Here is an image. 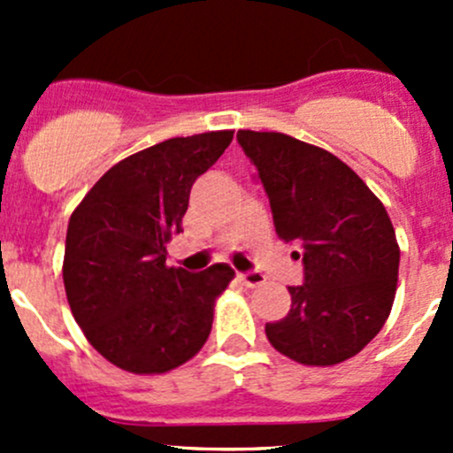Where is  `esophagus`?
<instances>
[{"instance_id": "34e87169", "label": "esophagus", "mask_w": 453, "mask_h": 453, "mask_svg": "<svg viewBox=\"0 0 453 453\" xmlns=\"http://www.w3.org/2000/svg\"><path fill=\"white\" fill-rule=\"evenodd\" d=\"M241 282H243L245 287H250V289H254V287H263L265 285V276L258 272H245V273H239Z\"/></svg>"}]
</instances>
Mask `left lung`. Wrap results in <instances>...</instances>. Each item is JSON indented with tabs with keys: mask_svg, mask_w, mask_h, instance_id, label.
I'll return each instance as SVG.
<instances>
[{
	"mask_svg": "<svg viewBox=\"0 0 453 453\" xmlns=\"http://www.w3.org/2000/svg\"><path fill=\"white\" fill-rule=\"evenodd\" d=\"M272 205L276 234L303 245L304 285L265 326L278 353L304 366L355 357L381 331L399 280V243L362 177L319 146L276 131L236 134Z\"/></svg>",
	"mask_w": 453,
	"mask_h": 453,
	"instance_id": "8db88e82",
	"label": "left lung"
}]
</instances>
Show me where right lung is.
<instances>
[{"label":"right lung","mask_w":453,"mask_h":453,"mask_svg":"<svg viewBox=\"0 0 453 453\" xmlns=\"http://www.w3.org/2000/svg\"><path fill=\"white\" fill-rule=\"evenodd\" d=\"M234 131L171 138L109 168L70 217L63 258L67 303L87 342L113 366L162 374L199 353L214 304L234 278L217 263L199 273L166 265L190 188Z\"/></svg>","instance_id":"right-lung-1"}]
</instances>
